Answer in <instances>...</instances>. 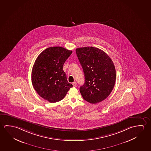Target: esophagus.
<instances>
[{"label": "esophagus", "instance_id": "1", "mask_svg": "<svg viewBox=\"0 0 151 151\" xmlns=\"http://www.w3.org/2000/svg\"><path fill=\"white\" fill-rule=\"evenodd\" d=\"M73 86L76 87L77 85L76 82H73Z\"/></svg>", "mask_w": 151, "mask_h": 151}]
</instances>
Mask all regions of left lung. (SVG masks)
I'll use <instances>...</instances> for the list:
<instances>
[{
    "mask_svg": "<svg viewBox=\"0 0 151 151\" xmlns=\"http://www.w3.org/2000/svg\"><path fill=\"white\" fill-rule=\"evenodd\" d=\"M76 52L85 76V83L79 88L82 97L91 104L103 101L115 84L113 62L106 53L96 47L78 48Z\"/></svg>",
    "mask_w": 151,
    "mask_h": 151,
    "instance_id": "left-lung-1",
    "label": "left lung"
}]
</instances>
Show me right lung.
I'll return each instance as SVG.
<instances>
[{"instance_id": "add662e5", "label": "right lung", "mask_w": 151, "mask_h": 151, "mask_svg": "<svg viewBox=\"0 0 151 151\" xmlns=\"http://www.w3.org/2000/svg\"><path fill=\"white\" fill-rule=\"evenodd\" d=\"M72 53L63 47H50L42 52L32 69V86L42 99L50 103L64 98L73 85L67 81L63 67Z\"/></svg>"}]
</instances>
